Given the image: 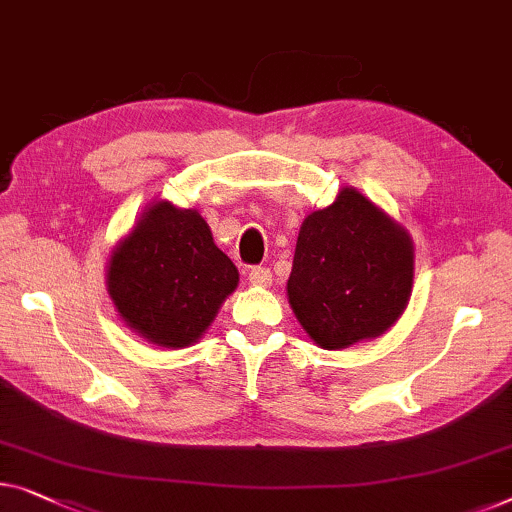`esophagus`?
<instances>
[{"mask_svg":"<svg viewBox=\"0 0 512 512\" xmlns=\"http://www.w3.org/2000/svg\"><path fill=\"white\" fill-rule=\"evenodd\" d=\"M249 281L254 286L268 288L272 284V272L268 268H251L249 270Z\"/></svg>","mask_w":512,"mask_h":512,"instance_id":"1","label":"esophagus"}]
</instances>
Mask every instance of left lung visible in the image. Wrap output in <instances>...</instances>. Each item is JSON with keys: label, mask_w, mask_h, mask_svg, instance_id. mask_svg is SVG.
I'll return each mask as SVG.
<instances>
[{"label": "left lung", "mask_w": 512, "mask_h": 512, "mask_svg": "<svg viewBox=\"0 0 512 512\" xmlns=\"http://www.w3.org/2000/svg\"><path fill=\"white\" fill-rule=\"evenodd\" d=\"M416 251L406 228L358 189L309 212L286 281L288 305L311 342L342 351L381 337L404 314Z\"/></svg>", "instance_id": "obj_1"}]
</instances>
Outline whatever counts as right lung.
I'll list each match as a JSON object with an SVG mask.
<instances>
[{
    "label": "right lung",
    "mask_w": 512,
    "mask_h": 512,
    "mask_svg": "<svg viewBox=\"0 0 512 512\" xmlns=\"http://www.w3.org/2000/svg\"><path fill=\"white\" fill-rule=\"evenodd\" d=\"M238 281L201 212L170 201L147 205L106 263V288L122 323L173 351L205 335Z\"/></svg>",
    "instance_id": "1"
}]
</instances>
